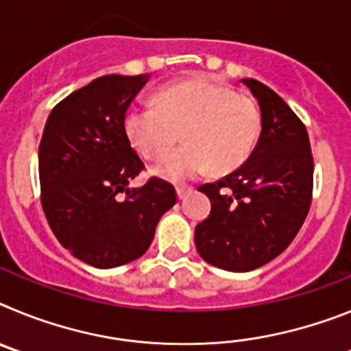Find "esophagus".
<instances>
[{
	"label": "esophagus",
	"mask_w": 351,
	"mask_h": 351,
	"mask_svg": "<svg viewBox=\"0 0 351 351\" xmlns=\"http://www.w3.org/2000/svg\"><path fill=\"white\" fill-rule=\"evenodd\" d=\"M191 191H193V190H191V188H188V186H178V188H176V193H178L179 200H182V198L188 197Z\"/></svg>",
	"instance_id": "obj_1"
}]
</instances>
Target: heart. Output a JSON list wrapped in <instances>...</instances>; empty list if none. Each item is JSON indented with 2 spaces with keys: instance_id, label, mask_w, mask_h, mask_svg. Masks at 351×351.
<instances>
[{
  "instance_id": "obj_1",
  "label": "heart",
  "mask_w": 351,
  "mask_h": 351,
  "mask_svg": "<svg viewBox=\"0 0 351 351\" xmlns=\"http://www.w3.org/2000/svg\"><path fill=\"white\" fill-rule=\"evenodd\" d=\"M125 133L145 160L160 158L179 141L184 145L161 158L151 172L172 182L239 169L255 149L262 126L260 108L250 96L221 82L193 77L160 89L153 107L125 114Z\"/></svg>"
}]
</instances>
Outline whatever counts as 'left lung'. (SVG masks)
Returning a JSON list of instances; mask_svg holds the SVG:
<instances>
[{
  "label": "left lung",
  "mask_w": 351,
  "mask_h": 351,
  "mask_svg": "<svg viewBox=\"0 0 351 351\" xmlns=\"http://www.w3.org/2000/svg\"><path fill=\"white\" fill-rule=\"evenodd\" d=\"M241 82L258 100L262 132L243 167L198 188L209 218L195 228L198 255L214 267L247 272L281 255L308 216L313 156L308 132L287 101L255 79Z\"/></svg>",
  "instance_id": "obj_1"
}]
</instances>
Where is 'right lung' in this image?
<instances>
[{
	"label": "right lung",
	"instance_id": "right-lung-1",
	"mask_svg": "<svg viewBox=\"0 0 351 351\" xmlns=\"http://www.w3.org/2000/svg\"><path fill=\"white\" fill-rule=\"evenodd\" d=\"M149 77H98L56 105L43 128V213L58 241L93 267H119L144 255L178 200L173 186L156 178L130 188L144 163L123 121Z\"/></svg>",
	"mask_w": 351,
	"mask_h": 351
}]
</instances>
